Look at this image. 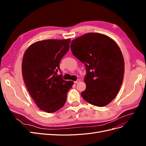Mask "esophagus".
<instances>
[{"mask_svg": "<svg viewBox=\"0 0 146 146\" xmlns=\"http://www.w3.org/2000/svg\"><path fill=\"white\" fill-rule=\"evenodd\" d=\"M79 82H80V80H77L76 81H75V82H74V83L77 84V83H78Z\"/></svg>", "mask_w": 146, "mask_h": 146, "instance_id": "34e87169", "label": "esophagus"}]
</instances>
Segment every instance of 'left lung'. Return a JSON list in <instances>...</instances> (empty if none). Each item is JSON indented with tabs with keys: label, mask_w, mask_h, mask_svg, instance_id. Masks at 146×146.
I'll list each match as a JSON object with an SVG mask.
<instances>
[{
	"label": "left lung",
	"mask_w": 146,
	"mask_h": 146,
	"mask_svg": "<svg viewBox=\"0 0 146 146\" xmlns=\"http://www.w3.org/2000/svg\"><path fill=\"white\" fill-rule=\"evenodd\" d=\"M70 49L86 68L83 99L100 107L110 104L120 90L124 72L123 58L117 44L105 35L89 33L72 41Z\"/></svg>",
	"instance_id": "1"
}]
</instances>
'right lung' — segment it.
Masks as SVG:
<instances>
[{
    "instance_id": "1",
    "label": "right lung",
    "mask_w": 146,
    "mask_h": 146,
    "mask_svg": "<svg viewBox=\"0 0 146 146\" xmlns=\"http://www.w3.org/2000/svg\"><path fill=\"white\" fill-rule=\"evenodd\" d=\"M70 39H47L33 43L25 51L22 69L25 85L41 110L54 113L63 107L74 82L64 80L60 60L69 49Z\"/></svg>"
}]
</instances>
